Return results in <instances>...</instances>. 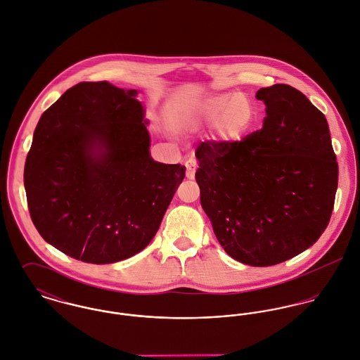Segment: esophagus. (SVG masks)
I'll return each instance as SVG.
<instances>
[{"mask_svg": "<svg viewBox=\"0 0 360 360\" xmlns=\"http://www.w3.org/2000/svg\"><path fill=\"white\" fill-rule=\"evenodd\" d=\"M185 165H186V178L188 179H193L195 174H196V168H198L196 160L195 159H189V160L186 161Z\"/></svg>", "mask_w": 360, "mask_h": 360, "instance_id": "1", "label": "esophagus"}]
</instances>
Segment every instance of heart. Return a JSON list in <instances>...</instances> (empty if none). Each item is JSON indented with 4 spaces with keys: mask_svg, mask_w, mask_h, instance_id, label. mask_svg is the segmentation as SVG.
<instances>
[{
    "mask_svg": "<svg viewBox=\"0 0 360 360\" xmlns=\"http://www.w3.org/2000/svg\"><path fill=\"white\" fill-rule=\"evenodd\" d=\"M255 116L252 101L244 94H217L193 105L191 119L214 125L217 136L225 143L240 141Z\"/></svg>",
    "mask_w": 360,
    "mask_h": 360,
    "instance_id": "b5f03b06",
    "label": "heart"
}]
</instances>
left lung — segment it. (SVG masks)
<instances>
[{"label": "left lung", "instance_id": "left-lung-1", "mask_svg": "<svg viewBox=\"0 0 360 360\" xmlns=\"http://www.w3.org/2000/svg\"><path fill=\"white\" fill-rule=\"evenodd\" d=\"M259 131L196 150L200 202L224 250L251 266L284 262L315 244L328 225L338 164L324 115L287 84L261 88Z\"/></svg>", "mask_w": 360, "mask_h": 360}]
</instances>
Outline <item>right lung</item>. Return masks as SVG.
Masks as SVG:
<instances>
[{
  "label": "right lung",
  "instance_id": "obj_1",
  "mask_svg": "<svg viewBox=\"0 0 360 360\" xmlns=\"http://www.w3.org/2000/svg\"><path fill=\"white\" fill-rule=\"evenodd\" d=\"M136 89L80 82L48 108L25 165L32 221L42 239L88 264L142 251L185 178L150 156Z\"/></svg>",
  "mask_w": 360,
  "mask_h": 360
}]
</instances>
